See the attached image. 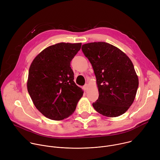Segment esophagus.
Masks as SVG:
<instances>
[{
	"mask_svg": "<svg viewBox=\"0 0 160 160\" xmlns=\"http://www.w3.org/2000/svg\"><path fill=\"white\" fill-rule=\"evenodd\" d=\"M87 88H88V85H87V84H85V85H83V89L84 90H86L87 89Z\"/></svg>",
	"mask_w": 160,
	"mask_h": 160,
	"instance_id": "34e87169",
	"label": "esophagus"
}]
</instances>
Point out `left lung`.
<instances>
[{
  "label": "left lung",
  "mask_w": 160,
  "mask_h": 160,
  "mask_svg": "<svg viewBox=\"0 0 160 160\" xmlns=\"http://www.w3.org/2000/svg\"><path fill=\"white\" fill-rule=\"evenodd\" d=\"M82 50L97 80L99 98L92 103L94 108L108 117L123 115L133 103L139 86L132 62L118 48L104 42L83 44Z\"/></svg>",
  "instance_id": "8db88e82"
}]
</instances>
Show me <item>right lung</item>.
<instances>
[{
  "label": "right lung",
  "mask_w": 160,
  "mask_h": 160,
  "mask_svg": "<svg viewBox=\"0 0 160 160\" xmlns=\"http://www.w3.org/2000/svg\"><path fill=\"white\" fill-rule=\"evenodd\" d=\"M81 46V43H56L43 50L30 65L28 93L37 109L51 120H62L72 115L83 96L70 67Z\"/></svg>",
  "instance_id": "obj_1"
}]
</instances>
